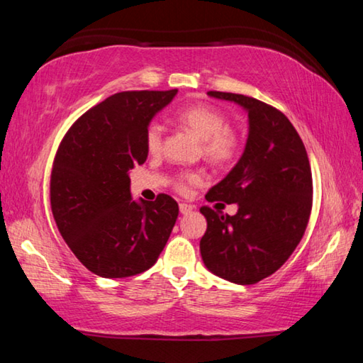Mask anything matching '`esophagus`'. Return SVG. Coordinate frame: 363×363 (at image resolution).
<instances>
[{"mask_svg":"<svg viewBox=\"0 0 363 363\" xmlns=\"http://www.w3.org/2000/svg\"><path fill=\"white\" fill-rule=\"evenodd\" d=\"M194 210L192 205H187V203H179V211L181 214H187Z\"/></svg>","mask_w":363,"mask_h":363,"instance_id":"34e87169","label":"esophagus"}]
</instances>
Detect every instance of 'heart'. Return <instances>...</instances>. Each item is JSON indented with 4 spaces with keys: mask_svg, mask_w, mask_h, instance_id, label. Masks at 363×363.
<instances>
[{
    "mask_svg": "<svg viewBox=\"0 0 363 363\" xmlns=\"http://www.w3.org/2000/svg\"><path fill=\"white\" fill-rule=\"evenodd\" d=\"M184 126H187L196 138L203 140L205 155L213 163L224 164L235 157L238 149L237 136L230 130H227L229 123L227 116L219 108L208 106V104H195L182 108L177 113ZM163 126L160 123H150L145 133V145L150 153H158L163 147ZM201 181V176L196 173L184 174L177 187L187 190V186H194Z\"/></svg>",
    "mask_w": 363,
    "mask_h": 363,
    "instance_id": "b5f03b06",
    "label": "heart"
}]
</instances>
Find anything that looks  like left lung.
Here are the masks:
<instances>
[{"label": "left lung", "instance_id": "1", "mask_svg": "<svg viewBox=\"0 0 363 363\" xmlns=\"http://www.w3.org/2000/svg\"><path fill=\"white\" fill-rule=\"evenodd\" d=\"M240 106L248 138L235 167L210 189L208 201L237 203L233 216L203 206L201 259L211 274L251 285L284 266L304 235L312 208V174L306 147L280 110L253 97L210 91Z\"/></svg>", "mask_w": 363, "mask_h": 363}]
</instances>
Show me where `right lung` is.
Listing matches in <instances>:
<instances>
[{
    "label": "right lung",
    "mask_w": 363,
    "mask_h": 363,
    "mask_svg": "<svg viewBox=\"0 0 363 363\" xmlns=\"http://www.w3.org/2000/svg\"><path fill=\"white\" fill-rule=\"evenodd\" d=\"M177 94L125 91L79 116L60 144L51 173V210L79 262L104 279L150 269L171 235L179 206L169 195L134 200L130 171L149 150L150 121Z\"/></svg>",
    "instance_id": "add662e5"
}]
</instances>
